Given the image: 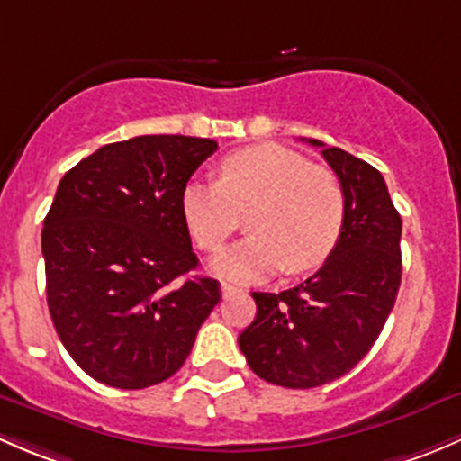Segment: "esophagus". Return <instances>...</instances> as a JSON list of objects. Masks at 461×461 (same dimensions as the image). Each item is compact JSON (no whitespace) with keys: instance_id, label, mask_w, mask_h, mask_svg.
I'll return each mask as SVG.
<instances>
[{"instance_id":"obj_1","label":"esophagus","mask_w":461,"mask_h":461,"mask_svg":"<svg viewBox=\"0 0 461 461\" xmlns=\"http://www.w3.org/2000/svg\"><path fill=\"white\" fill-rule=\"evenodd\" d=\"M235 293H241V288L232 286V284H229V282H221V295L230 297V295H235Z\"/></svg>"}]
</instances>
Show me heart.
<instances>
[{
    "label": "heart",
    "instance_id": "1",
    "mask_svg": "<svg viewBox=\"0 0 461 461\" xmlns=\"http://www.w3.org/2000/svg\"><path fill=\"white\" fill-rule=\"evenodd\" d=\"M249 211L250 235L212 259L215 273L237 282L324 264L344 229L346 195L335 173L279 144L230 153L220 182H188L182 191V215L203 250H220Z\"/></svg>",
    "mask_w": 461,
    "mask_h": 461
}]
</instances>
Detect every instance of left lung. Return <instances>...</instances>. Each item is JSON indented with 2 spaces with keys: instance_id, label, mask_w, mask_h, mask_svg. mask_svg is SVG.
<instances>
[{
  "instance_id": "8db88e82",
  "label": "left lung",
  "mask_w": 461,
  "mask_h": 461,
  "mask_svg": "<svg viewBox=\"0 0 461 461\" xmlns=\"http://www.w3.org/2000/svg\"><path fill=\"white\" fill-rule=\"evenodd\" d=\"M321 155L346 195V220L324 266L295 288L253 293L258 315L240 348L258 377L315 388L341 377L371 350L402 282V217L382 173L341 149Z\"/></svg>"
}]
</instances>
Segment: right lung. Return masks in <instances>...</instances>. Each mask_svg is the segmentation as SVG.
I'll return each instance as SVG.
<instances>
[{"label":"right lung","instance_id":"obj_1","mask_svg":"<svg viewBox=\"0 0 461 461\" xmlns=\"http://www.w3.org/2000/svg\"><path fill=\"white\" fill-rule=\"evenodd\" d=\"M217 150L186 135L106 144L61 177L41 230L46 300L79 368L113 388L153 386L186 362L220 282L197 268L182 191Z\"/></svg>","mask_w":461,"mask_h":461}]
</instances>
